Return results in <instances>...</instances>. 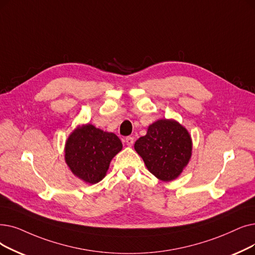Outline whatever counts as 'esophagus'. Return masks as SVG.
I'll return each instance as SVG.
<instances>
[{"mask_svg": "<svg viewBox=\"0 0 255 255\" xmlns=\"http://www.w3.org/2000/svg\"><path fill=\"white\" fill-rule=\"evenodd\" d=\"M125 142H126V145H127L128 147H131L132 145H133L134 139H133V137H132V136H127V137L125 138Z\"/></svg>", "mask_w": 255, "mask_h": 255, "instance_id": "esophagus-1", "label": "esophagus"}]
</instances>
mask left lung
Segmentation results:
<instances>
[{"label":"left lung","instance_id":"1","mask_svg":"<svg viewBox=\"0 0 255 255\" xmlns=\"http://www.w3.org/2000/svg\"><path fill=\"white\" fill-rule=\"evenodd\" d=\"M192 147L189 131L177 121L165 119L154 122L147 134L134 143L149 172L165 182L182 173L191 159Z\"/></svg>","mask_w":255,"mask_h":255}]
</instances>
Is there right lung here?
<instances>
[{
	"label": "right lung",
	"instance_id": "right-lung-1",
	"mask_svg": "<svg viewBox=\"0 0 255 255\" xmlns=\"http://www.w3.org/2000/svg\"><path fill=\"white\" fill-rule=\"evenodd\" d=\"M121 139L94 125L77 127L65 142L64 158L75 176L86 183L101 181L112 159L122 150Z\"/></svg>",
	"mask_w": 255,
	"mask_h": 255
}]
</instances>
